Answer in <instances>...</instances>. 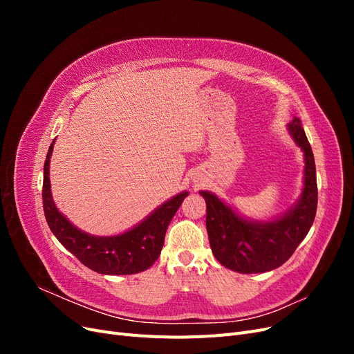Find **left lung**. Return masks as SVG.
<instances>
[{"mask_svg":"<svg viewBox=\"0 0 354 354\" xmlns=\"http://www.w3.org/2000/svg\"><path fill=\"white\" fill-rule=\"evenodd\" d=\"M286 127L304 153V177L301 194L281 216L252 220L212 192H199L207 202V232L212 254L220 264L233 272L248 274L277 269L294 254L315 221L317 183L312 146L298 118Z\"/></svg>","mask_w":354,"mask_h":354,"instance_id":"1","label":"left lung"}]
</instances>
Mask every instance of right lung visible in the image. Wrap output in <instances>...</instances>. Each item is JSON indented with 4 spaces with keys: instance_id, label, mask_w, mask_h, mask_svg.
<instances>
[{
    "instance_id": "add662e5",
    "label": "right lung",
    "mask_w": 354,
    "mask_h": 354,
    "mask_svg": "<svg viewBox=\"0 0 354 354\" xmlns=\"http://www.w3.org/2000/svg\"><path fill=\"white\" fill-rule=\"evenodd\" d=\"M51 143L44 162L42 203L48 227L57 241L88 269L102 274H134L147 270L160 254L165 232L189 192H180L155 208L136 226L112 236H95L78 229L56 207L50 185Z\"/></svg>"
}]
</instances>
